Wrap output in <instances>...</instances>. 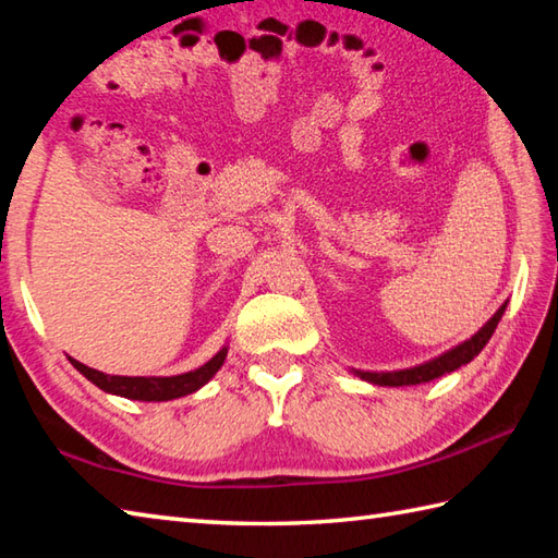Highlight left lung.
<instances>
[{"label": "left lung", "instance_id": "left-lung-1", "mask_svg": "<svg viewBox=\"0 0 558 558\" xmlns=\"http://www.w3.org/2000/svg\"><path fill=\"white\" fill-rule=\"evenodd\" d=\"M505 307L508 302L493 314V317L483 324V327L473 333L471 339H465L459 347H453L451 351L441 353V356L432 359L427 363H420L414 368H404V371H383V373H371V371H353L361 380H368L373 385H388V388H402V385H420V383H429L434 378H441L444 373H451L456 368L471 363L478 353L485 349V343L490 341L495 327L502 319Z\"/></svg>", "mask_w": 558, "mask_h": 558}]
</instances>
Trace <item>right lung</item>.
<instances>
[{
  "mask_svg": "<svg viewBox=\"0 0 558 558\" xmlns=\"http://www.w3.org/2000/svg\"><path fill=\"white\" fill-rule=\"evenodd\" d=\"M225 359H227V347L221 349L217 356H211L205 366H199L190 373H180V376H168V378L107 376V373L89 368V366H85V363H80L75 359H70V363H73V366L83 373L89 383H95L99 390L111 392V395H121V398H129V400L166 402V400H175V398H182V395L199 390L202 385L215 378V373L221 368Z\"/></svg>",
  "mask_w": 558,
  "mask_h": 558,
  "instance_id": "right-lung-1",
  "label": "right lung"
}]
</instances>
